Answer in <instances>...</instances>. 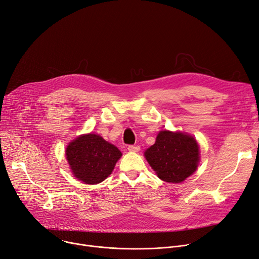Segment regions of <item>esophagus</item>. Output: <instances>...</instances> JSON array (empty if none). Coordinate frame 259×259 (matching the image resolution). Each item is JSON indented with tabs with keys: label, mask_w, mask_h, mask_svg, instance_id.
<instances>
[{
	"label": "esophagus",
	"mask_w": 259,
	"mask_h": 259,
	"mask_svg": "<svg viewBox=\"0 0 259 259\" xmlns=\"http://www.w3.org/2000/svg\"><path fill=\"white\" fill-rule=\"evenodd\" d=\"M127 149H128V151H131V153H138V151L140 150V146H138V145H128Z\"/></svg>",
	"instance_id": "esophagus-1"
}]
</instances>
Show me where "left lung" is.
<instances>
[{
	"instance_id": "8db88e82",
	"label": "left lung",
	"mask_w": 259,
	"mask_h": 259,
	"mask_svg": "<svg viewBox=\"0 0 259 259\" xmlns=\"http://www.w3.org/2000/svg\"><path fill=\"white\" fill-rule=\"evenodd\" d=\"M144 156L159 179L181 183L196 170L200 149L196 140L188 134L161 131Z\"/></svg>"
}]
</instances>
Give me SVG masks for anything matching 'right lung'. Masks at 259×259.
Listing matches in <instances>:
<instances>
[{
  "label": "right lung",
  "mask_w": 259,
  "mask_h": 259,
  "mask_svg": "<svg viewBox=\"0 0 259 259\" xmlns=\"http://www.w3.org/2000/svg\"><path fill=\"white\" fill-rule=\"evenodd\" d=\"M121 156L115 145L95 134L77 137L66 149V158L74 177L90 185L108 178Z\"/></svg>",
  "instance_id": "right-lung-1"
}]
</instances>
